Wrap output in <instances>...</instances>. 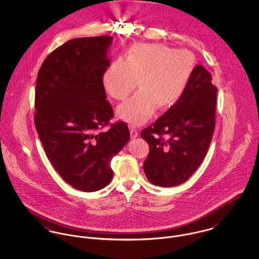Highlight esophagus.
Returning <instances> with one entry per match:
<instances>
[{"mask_svg":"<svg viewBox=\"0 0 259 259\" xmlns=\"http://www.w3.org/2000/svg\"><path fill=\"white\" fill-rule=\"evenodd\" d=\"M131 137L133 138V139H136L138 136H139V132H138V130L137 128H135V127H131Z\"/></svg>","mask_w":259,"mask_h":259,"instance_id":"obj_1","label":"esophagus"}]
</instances>
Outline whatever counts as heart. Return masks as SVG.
Masks as SVG:
<instances>
[{
    "label": "heart",
    "instance_id": "heart-1",
    "mask_svg": "<svg viewBox=\"0 0 259 259\" xmlns=\"http://www.w3.org/2000/svg\"><path fill=\"white\" fill-rule=\"evenodd\" d=\"M195 67L192 53L161 44H135L124 61H112L104 74V85L115 100L126 99L138 87L140 92L118 106L122 120L139 125L152 116L156 108L168 110L185 95Z\"/></svg>",
    "mask_w": 259,
    "mask_h": 259
}]
</instances>
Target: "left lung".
Masks as SVG:
<instances>
[{
    "mask_svg": "<svg viewBox=\"0 0 259 259\" xmlns=\"http://www.w3.org/2000/svg\"><path fill=\"white\" fill-rule=\"evenodd\" d=\"M211 80L207 70L196 66L180 102L141 133L149 146L144 170L150 184L182 185L201 164L215 126L218 89Z\"/></svg>",
    "mask_w": 259,
    "mask_h": 259,
    "instance_id": "left-lung-1",
    "label": "left lung"
}]
</instances>
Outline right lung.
<instances>
[{
	"instance_id": "obj_1",
	"label": "right lung",
	"mask_w": 259,
	"mask_h": 259,
	"mask_svg": "<svg viewBox=\"0 0 259 259\" xmlns=\"http://www.w3.org/2000/svg\"><path fill=\"white\" fill-rule=\"evenodd\" d=\"M111 36L73 38L44 61L35 97V124L45 152L63 180L92 192L111 183V158L130 141L118 121L107 132L113 111L103 76L111 65Z\"/></svg>"
}]
</instances>
